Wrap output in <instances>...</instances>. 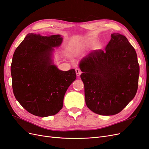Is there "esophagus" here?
<instances>
[{"instance_id": "1", "label": "esophagus", "mask_w": 149, "mask_h": 149, "mask_svg": "<svg viewBox=\"0 0 149 149\" xmlns=\"http://www.w3.org/2000/svg\"><path fill=\"white\" fill-rule=\"evenodd\" d=\"M75 72H76L77 76V77H79V76H80V75L81 74V70H80V69H79V68H76V69H75Z\"/></svg>"}]
</instances>
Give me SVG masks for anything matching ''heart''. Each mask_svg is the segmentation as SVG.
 <instances>
[{
  "mask_svg": "<svg viewBox=\"0 0 149 149\" xmlns=\"http://www.w3.org/2000/svg\"><path fill=\"white\" fill-rule=\"evenodd\" d=\"M95 45V41L92 39H87L79 44H77L74 47V49L76 52H81L88 47L93 46Z\"/></svg>",
  "mask_w": 149,
  "mask_h": 149,
  "instance_id": "heart-1",
  "label": "heart"
}]
</instances>
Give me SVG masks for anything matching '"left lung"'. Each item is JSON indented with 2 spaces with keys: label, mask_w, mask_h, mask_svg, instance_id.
<instances>
[{
  "label": "left lung",
  "mask_w": 149,
  "mask_h": 149,
  "mask_svg": "<svg viewBox=\"0 0 149 149\" xmlns=\"http://www.w3.org/2000/svg\"><path fill=\"white\" fill-rule=\"evenodd\" d=\"M79 67L85 103L93 112L104 116L118 114L135 97L139 65L126 36L113 33L105 50L91 52Z\"/></svg>",
  "instance_id": "obj_1"
}]
</instances>
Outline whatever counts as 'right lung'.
Wrapping results in <instances>:
<instances>
[{"instance_id": "add662e5", "label": "right lung", "mask_w": 149, "mask_h": 149, "mask_svg": "<svg viewBox=\"0 0 149 149\" xmlns=\"http://www.w3.org/2000/svg\"><path fill=\"white\" fill-rule=\"evenodd\" d=\"M61 35L29 33L17 47L12 58V88L17 100L28 112L46 117L63 107L65 93L76 79L74 69L62 71L52 64V47L61 45Z\"/></svg>"}]
</instances>
